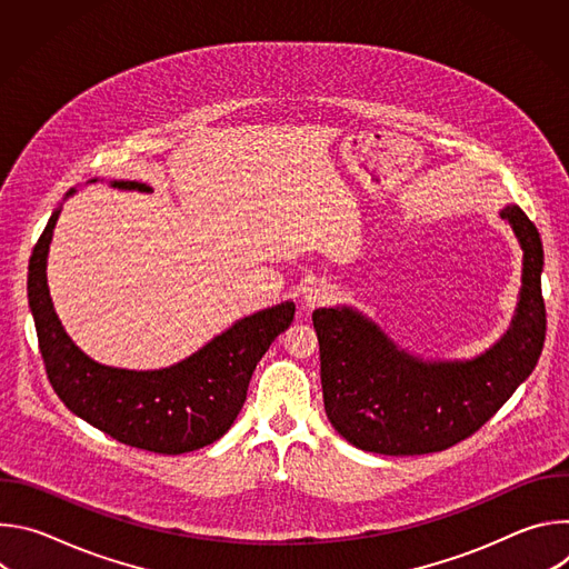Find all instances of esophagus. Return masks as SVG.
Masks as SVG:
<instances>
[{"mask_svg": "<svg viewBox=\"0 0 569 569\" xmlns=\"http://www.w3.org/2000/svg\"><path fill=\"white\" fill-rule=\"evenodd\" d=\"M333 292H336L333 283L323 281V279H312L303 286V301L308 308H315V306L327 303L333 297Z\"/></svg>", "mask_w": 569, "mask_h": 569, "instance_id": "esophagus-1", "label": "esophagus"}]
</instances>
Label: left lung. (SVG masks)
Returning a JSON list of instances; mask_svg holds the SVG:
<instances>
[{"instance_id": "1", "label": "left lung", "mask_w": 569, "mask_h": 569, "mask_svg": "<svg viewBox=\"0 0 569 569\" xmlns=\"http://www.w3.org/2000/svg\"><path fill=\"white\" fill-rule=\"evenodd\" d=\"M500 216L525 252L522 288L511 329L479 358L426 362L400 351L351 308L312 312L323 410L356 448L396 457L446 450L475 435L533 371L547 331L542 242L518 204Z\"/></svg>"}]
</instances>
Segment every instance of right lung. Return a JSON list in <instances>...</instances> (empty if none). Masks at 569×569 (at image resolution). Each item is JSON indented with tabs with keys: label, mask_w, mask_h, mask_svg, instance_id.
<instances>
[{
	"label": "right lung",
	"mask_w": 569,
	"mask_h": 569,
	"mask_svg": "<svg viewBox=\"0 0 569 569\" xmlns=\"http://www.w3.org/2000/svg\"><path fill=\"white\" fill-rule=\"evenodd\" d=\"M119 189L150 191L119 180ZM60 211H53L29 261V306L47 378L67 408L112 439L157 455H182L218 441L248 398L250 378L295 319L286 301L238 319L191 358L159 371L99 365L80 351L64 329L47 288V252Z\"/></svg>",
	"instance_id": "add662e5"
}]
</instances>
